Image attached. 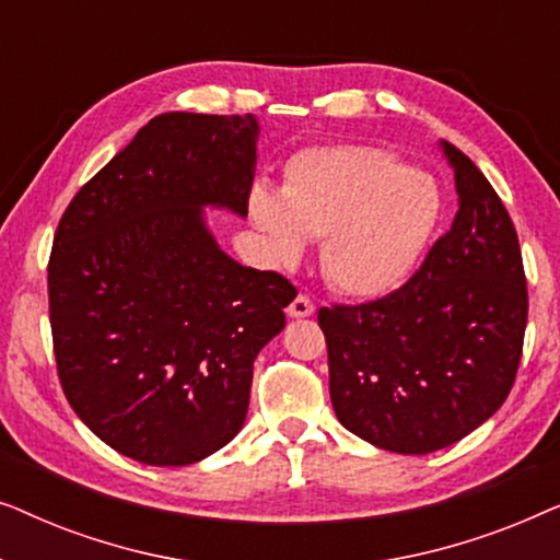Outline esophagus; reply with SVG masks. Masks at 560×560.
Returning a JSON list of instances; mask_svg holds the SVG:
<instances>
[{"mask_svg":"<svg viewBox=\"0 0 560 560\" xmlns=\"http://www.w3.org/2000/svg\"><path fill=\"white\" fill-rule=\"evenodd\" d=\"M313 311H316V308H313L308 295H295L293 303L288 305V316L290 318H308V316H313Z\"/></svg>","mask_w":560,"mask_h":560,"instance_id":"obj_1","label":"esophagus"}]
</instances>
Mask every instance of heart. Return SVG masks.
<instances>
[{
	"mask_svg": "<svg viewBox=\"0 0 560 560\" xmlns=\"http://www.w3.org/2000/svg\"><path fill=\"white\" fill-rule=\"evenodd\" d=\"M249 217L275 265H295L305 240H324L326 280L354 298H382L416 272L441 221L431 175L393 152L328 144L298 152L282 194L257 186Z\"/></svg>",
	"mask_w": 560,
	"mask_h": 560,
	"instance_id": "1",
	"label": "heart"
}]
</instances>
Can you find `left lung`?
Returning a JSON list of instances; mask_svg holds the SVG:
<instances>
[{
    "instance_id": "8db88e82",
    "label": "left lung",
    "mask_w": 560,
    "mask_h": 560,
    "mask_svg": "<svg viewBox=\"0 0 560 560\" xmlns=\"http://www.w3.org/2000/svg\"><path fill=\"white\" fill-rule=\"evenodd\" d=\"M454 224L420 270L374 303L318 311L339 423L395 454H431L500 410L527 324L517 232L477 165L441 142Z\"/></svg>"
}]
</instances>
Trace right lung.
Wrapping results in <instances>:
<instances>
[{"label": "right lung", "instance_id": "1", "mask_svg": "<svg viewBox=\"0 0 560 560\" xmlns=\"http://www.w3.org/2000/svg\"><path fill=\"white\" fill-rule=\"evenodd\" d=\"M259 121L150 119L60 219L48 265L58 377L119 454L188 466L224 448L252 364L285 328L295 288L219 247L206 209L247 217Z\"/></svg>", "mask_w": 560, "mask_h": 560}]
</instances>
